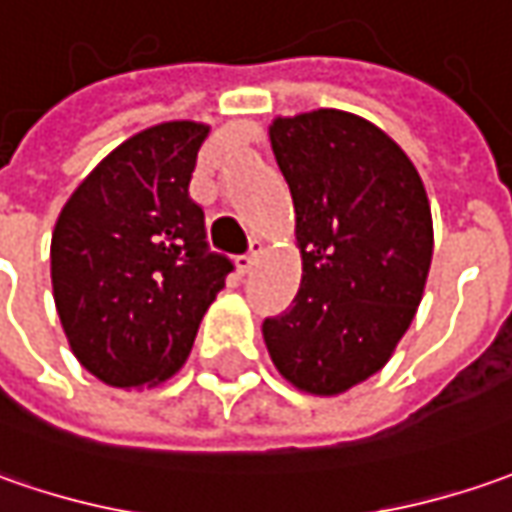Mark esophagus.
I'll list each match as a JSON object with an SVG mask.
<instances>
[{"label": "esophagus", "instance_id": "1", "mask_svg": "<svg viewBox=\"0 0 512 512\" xmlns=\"http://www.w3.org/2000/svg\"><path fill=\"white\" fill-rule=\"evenodd\" d=\"M260 252H263V240H252L249 252H246V255H238V269H240V272H243V274L249 272V269L255 266V260H257V255H260Z\"/></svg>", "mask_w": 512, "mask_h": 512}]
</instances>
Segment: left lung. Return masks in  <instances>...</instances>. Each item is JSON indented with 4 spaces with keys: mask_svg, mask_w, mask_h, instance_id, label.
I'll list each match as a JSON object with an SVG mask.
<instances>
[{
    "mask_svg": "<svg viewBox=\"0 0 512 512\" xmlns=\"http://www.w3.org/2000/svg\"><path fill=\"white\" fill-rule=\"evenodd\" d=\"M269 138L303 280L289 309L263 320V340L291 385L334 397L377 374L411 326L431 269V206L408 155L360 115L277 118Z\"/></svg>",
    "mask_w": 512,
    "mask_h": 512,
    "instance_id": "obj_1",
    "label": "left lung"
}]
</instances>
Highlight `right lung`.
<instances>
[{"instance_id": "1", "label": "right lung", "mask_w": 512, "mask_h": 512, "mask_svg": "<svg viewBox=\"0 0 512 512\" xmlns=\"http://www.w3.org/2000/svg\"><path fill=\"white\" fill-rule=\"evenodd\" d=\"M209 127L133 135L64 203L50 243L53 297L79 362L115 388L169 379L235 263L209 249L189 195Z\"/></svg>"}]
</instances>
